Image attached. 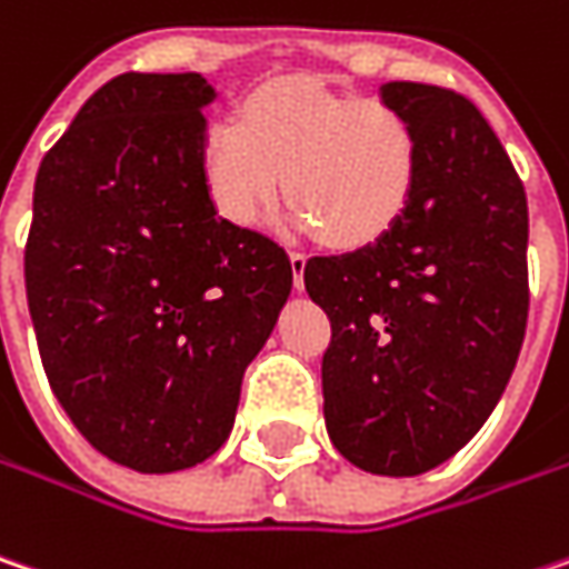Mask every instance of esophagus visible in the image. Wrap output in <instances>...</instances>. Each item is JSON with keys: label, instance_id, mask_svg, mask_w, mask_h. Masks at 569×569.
<instances>
[{"label": "esophagus", "instance_id": "esophagus-1", "mask_svg": "<svg viewBox=\"0 0 569 569\" xmlns=\"http://www.w3.org/2000/svg\"><path fill=\"white\" fill-rule=\"evenodd\" d=\"M289 267H292V286L302 292V289H306V253H289Z\"/></svg>", "mask_w": 569, "mask_h": 569}]
</instances>
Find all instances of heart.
<instances>
[{
    "mask_svg": "<svg viewBox=\"0 0 569 569\" xmlns=\"http://www.w3.org/2000/svg\"><path fill=\"white\" fill-rule=\"evenodd\" d=\"M416 177L418 138L406 112L312 80L257 89L241 124L221 118L206 134V180L221 216L257 224L286 189L296 224L321 228L338 248L389 231Z\"/></svg>",
    "mask_w": 569,
    "mask_h": 569,
    "instance_id": "obj_1",
    "label": "heart"
}]
</instances>
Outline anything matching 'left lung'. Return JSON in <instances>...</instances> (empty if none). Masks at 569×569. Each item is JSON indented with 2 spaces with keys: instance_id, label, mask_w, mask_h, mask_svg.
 <instances>
[{
  "instance_id": "obj_1",
  "label": "left lung",
  "mask_w": 569,
  "mask_h": 569,
  "mask_svg": "<svg viewBox=\"0 0 569 569\" xmlns=\"http://www.w3.org/2000/svg\"><path fill=\"white\" fill-rule=\"evenodd\" d=\"M412 121L418 177L377 241L306 263L331 318L321 360L328 438L353 467L418 477L492 416L528 321L525 186L480 109L451 89L386 83Z\"/></svg>"
}]
</instances>
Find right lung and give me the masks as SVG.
Wrapping results in <instances>:
<instances>
[{
  "mask_svg": "<svg viewBox=\"0 0 569 569\" xmlns=\"http://www.w3.org/2000/svg\"><path fill=\"white\" fill-rule=\"evenodd\" d=\"M202 73H121L44 153L24 289L53 396L138 473L228 441L244 370L292 289L286 251L218 216Z\"/></svg>",
  "mask_w": 569,
  "mask_h": 569,
  "instance_id": "add662e5",
  "label": "right lung"
}]
</instances>
